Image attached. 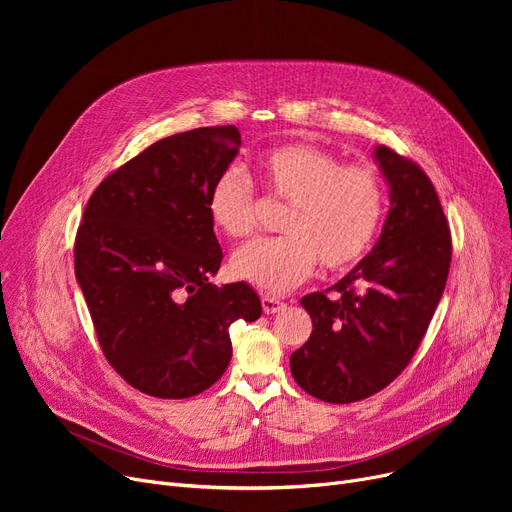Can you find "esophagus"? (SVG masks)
Listing matches in <instances>:
<instances>
[{
    "label": "esophagus",
    "mask_w": 512,
    "mask_h": 512,
    "mask_svg": "<svg viewBox=\"0 0 512 512\" xmlns=\"http://www.w3.org/2000/svg\"><path fill=\"white\" fill-rule=\"evenodd\" d=\"M261 305H263V311L270 315V313H280L286 309V303L280 301V299H274L267 294V297H261Z\"/></svg>",
    "instance_id": "1"
}]
</instances>
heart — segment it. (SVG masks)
<instances>
[{
	"label": "heart",
	"instance_id": "1",
	"mask_svg": "<svg viewBox=\"0 0 512 512\" xmlns=\"http://www.w3.org/2000/svg\"><path fill=\"white\" fill-rule=\"evenodd\" d=\"M265 193L288 203L284 236L261 238L230 259L234 278L280 294L305 282L317 261L346 270L365 257L380 232L386 191L378 172L305 143L280 145L255 161ZM209 220L222 234L242 238L257 226V195L249 178L226 170L207 195Z\"/></svg>",
	"mask_w": 512,
	"mask_h": 512
}]
</instances>
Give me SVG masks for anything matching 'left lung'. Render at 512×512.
I'll use <instances>...</instances> for the list:
<instances>
[{"mask_svg":"<svg viewBox=\"0 0 512 512\" xmlns=\"http://www.w3.org/2000/svg\"><path fill=\"white\" fill-rule=\"evenodd\" d=\"M375 161L390 186L380 240L330 290L301 299L313 321L290 355L292 378L307 394L346 405L384 390L409 365L448 280L452 238L432 180L386 145Z\"/></svg>","mask_w":512,"mask_h":512,"instance_id":"left-lung-1","label":"left lung"}]
</instances>
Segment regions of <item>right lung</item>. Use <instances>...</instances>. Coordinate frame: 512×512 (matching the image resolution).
Masks as SVG:
<instances>
[{
    "instance_id": "1",
    "label": "right lung",
    "mask_w": 512,
    "mask_h": 512,
    "mask_svg": "<svg viewBox=\"0 0 512 512\" xmlns=\"http://www.w3.org/2000/svg\"><path fill=\"white\" fill-rule=\"evenodd\" d=\"M238 147L236 126L161 139L95 188L78 226L74 274L101 351L149 396L213 386L232 359V321L261 315L249 284L207 280L224 257L207 195Z\"/></svg>"
}]
</instances>
